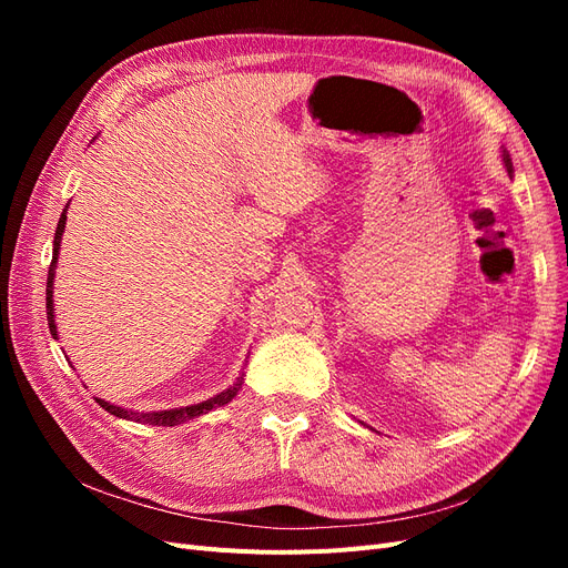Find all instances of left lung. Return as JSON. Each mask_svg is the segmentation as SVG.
I'll return each mask as SVG.
<instances>
[{
	"label": "left lung",
	"instance_id": "8db88e82",
	"mask_svg": "<svg viewBox=\"0 0 568 568\" xmlns=\"http://www.w3.org/2000/svg\"><path fill=\"white\" fill-rule=\"evenodd\" d=\"M503 161H505V168H507V173L511 175V159H509V153H507V151H503Z\"/></svg>",
	"mask_w": 568,
	"mask_h": 568
}]
</instances>
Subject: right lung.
Listing matches in <instances>:
<instances>
[{
	"label": "right lung",
	"instance_id": "obj_1",
	"mask_svg": "<svg viewBox=\"0 0 568 568\" xmlns=\"http://www.w3.org/2000/svg\"><path fill=\"white\" fill-rule=\"evenodd\" d=\"M65 211H68V203L65 209L59 217V225H57V234H54V253H51V265H49V277H47V322H49V332L51 336H57V322H54V298H51V294H54V270H57V261H59V246H61V234H63V227H65ZM244 384V374L236 376V382L225 388L222 393H217L215 398H209L203 403H196V405H186V407H175V409H161V412H132V409H125V407H118V405H111L106 400L97 398V403L104 407L106 412H111V415L120 417V419H130V422H136V424H151V426H178V424H184L189 419L194 417H201L205 415V412H211L213 407H222L227 405L234 395L239 393V388H242Z\"/></svg>",
	"mask_w": 568,
	"mask_h": 568
}]
</instances>
